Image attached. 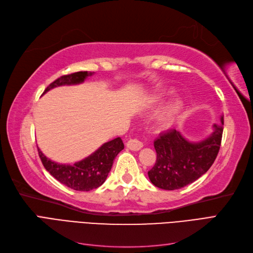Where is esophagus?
<instances>
[{
	"mask_svg": "<svg viewBox=\"0 0 253 253\" xmlns=\"http://www.w3.org/2000/svg\"><path fill=\"white\" fill-rule=\"evenodd\" d=\"M126 147L131 151H139L143 147V144L138 139H129L126 142Z\"/></svg>",
	"mask_w": 253,
	"mask_h": 253,
	"instance_id": "obj_1",
	"label": "esophagus"
}]
</instances>
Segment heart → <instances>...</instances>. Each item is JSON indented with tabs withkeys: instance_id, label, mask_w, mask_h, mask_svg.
Listing matches in <instances>:
<instances>
[{
	"instance_id": "b5f03b06",
	"label": "heart",
	"mask_w": 253,
	"mask_h": 253,
	"mask_svg": "<svg viewBox=\"0 0 253 253\" xmlns=\"http://www.w3.org/2000/svg\"><path fill=\"white\" fill-rule=\"evenodd\" d=\"M168 94H172V91ZM183 110V102L180 100V99H177V100H175L173 103H171L169 106H168V109L166 110L165 114H164V117H163V122L165 125H170L172 122L175 120L176 117L179 116V114L182 112Z\"/></svg>"
}]
</instances>
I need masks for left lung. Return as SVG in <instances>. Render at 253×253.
Masks as SVG:
<instances>
[{
	"mask_svg": "<svg viewBox=\"0 0 253 253\" xmlns=\"http://www.w3.org/2000/svg\"><path fill=\"white\" fill-rule=\"evenodd\" d=\"M224 117L213 126L212 134L198 142L187 140L175 128L159 135L154 141L156 163L148 172L151 182L164 190L188 186L210 169L220 148Z\"/></svg>",
	"mask_w": 253,
	"mask_h": 253,
	"instance_id": "8db88e82",
	"label": "left lung"
}]
</instances>
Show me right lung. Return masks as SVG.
<instances>
[{
	"label": "right lung",
	"instance_id": "obj_1",
	"mask_svg": "<svg viewBox=\"0 0 253 253\" xmlns=\"http://www.w3.org/2000/svg\"><path fill=\"white\" fill-rule=\"evenodd\" d=\"M93 74L94 73L90 72H77L61 76L60 78L49 84L43 94L57 86L82 83L88 76ZM124 148V142L120 137H117L109 142H105L93 154L74 165L55 163L45 156L39 148H38V152H39V156L45 169L58 181L76 191H90L100 187L105 181L112 169L114 159Z\"/></svg>",
	"mask_w": 253,
	"mask_h": 253
}]
</instances>
